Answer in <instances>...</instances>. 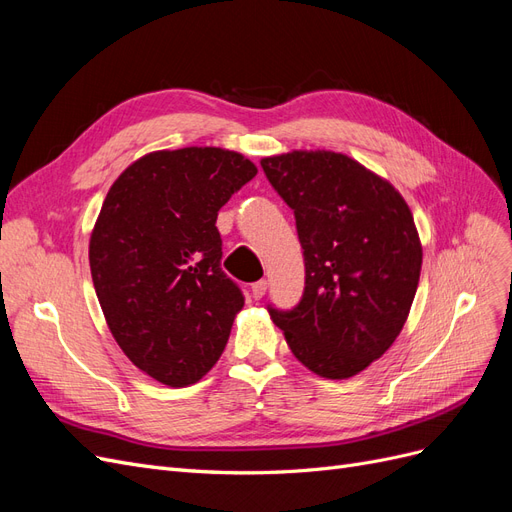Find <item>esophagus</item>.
<instances>
[{"instance_id":"34e87169","label":"esophagus","mask_w":512,"mask_h":512,"mask_svg":"<svg viewBox=\"0 0 512 512\" xmlns=\"http://www.w3.org/2000/svg\"><path fill=\"white\" fill-rule=\"evenodd\" d=\"M265 292H267V282H265V280H260V282L252 284V297H254L256 301L265 297Z\"/></svg>"}]
</instances>
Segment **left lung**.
Here are the masks:
<instances>
[{
  "label": "left lung",
  "instance_id": "1",
  "mask_svg": "<svg viewBox=\"0 0 512 512\" xmlns=\"http://www.w3.org/2000/svg\"><path fill=\"white\" fill-rule=\"evenodd\" d=\"M260 166L294 211L305 260L299 305L269 314L307 369L352 378L393 346L410 314L423 265L412 211L344 153L290 151Z\"/></svg>",
  "mask_w": 512,
  "mask_h": 512
}]
</instances>
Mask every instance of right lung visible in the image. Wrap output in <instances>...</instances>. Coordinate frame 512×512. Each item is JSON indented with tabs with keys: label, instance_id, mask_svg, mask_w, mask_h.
Returning <instances> with one entry per match:
<instances>
[{
	"label": "right lung",
	"instance_id": "add662e5",
	"mask_svg": "<svg viewBox=\"0 0 512 512\" xmlns=\"http://www.w3.org/2000/svg\"><path fill=\"white\" fill-rule=\"evenodd\" d=\"M258 168L237 151H153L108 190L89 241L91 280L128 359L166 386L222 356L243 292L222 271L215 220Z\"/></svg>",
	"mask_w": 512,
	"mask_h": 512
}]
</instances>
